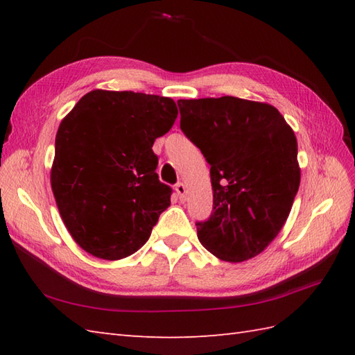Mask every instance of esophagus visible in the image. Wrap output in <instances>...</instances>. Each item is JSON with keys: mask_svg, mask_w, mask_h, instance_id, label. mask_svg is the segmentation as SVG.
<instances>
[{"mask_svg": "<svg viewBox=\"0 0 355 355\" xmlns=\"http://www.w3.org/2000/svg\"><path fill=\"white\" fill-rule=\"evenodd\" d=\"M175 192L178 195L180 201H184L186 200V186L183 183H177L175 184Z\"/></svg>", "mask_w": 355, "mask_h": 355, "instance_id": "esophagus-1", "label": "esophagus"}]
</instances>
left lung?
Listing matches in <instances>:
<instances>
[{"mask_svg":"<svg viewBox=\"0 0 355 355\" xmlns=\"http://www.w3.org/2000/svg\"><path fill=\"white\" fill-rule=\"evenodd\" d=\"M180 128L210 164L214 209L198 239L227 262L259 254L281 232L300 183L297 141L275 107L239 97L178 102Z\"/></svg>","mask_w":355,"mask_h":355,"instance_id":"1","label":"left lung"}]
</instances>
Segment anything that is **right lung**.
I'll use <instances>...</instances> for the list:
<instances>
[{"label":"right lung","mask_w":355,"mask_h":355,"mask_svg":"<svg viewBox=\"0 0 355 355\" xmlns=\"http://www.w3.org/2000/svg\"><path fill=\"white\" fill-rule=\"evenodd\" d=\"M169 97L94 89L56 134L51 189L73 239L102 259H122L146 243L171 205L153 145L177 119Z\"/></svg>","instance_id":"1"}]
</instances>
